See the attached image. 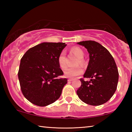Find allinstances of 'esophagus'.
<instances>
[{
  "mask_svg": "<svg viewBox=\"0 0 132 132\" xmlns=\"http://www.w3.org/2000/svg\"><path fill=\"white\" fill-rule=\"evenodd\" d=\"M73 79H68V81H73Z\"/></svg>",
  "mask_w": 132,
  "mask_h": 132,
  "instance_id": "34e87169",
  "label": "esophagus"
}]
</instances>
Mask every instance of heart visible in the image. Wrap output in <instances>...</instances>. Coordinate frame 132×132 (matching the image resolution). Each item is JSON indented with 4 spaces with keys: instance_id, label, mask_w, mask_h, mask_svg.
Wrapping results in <instances>:
<instances>
[{
    "instance_id": "heart-1",
    "label": "heart",
    "mask_w": 132,
    "mask_h": 132,
    "mask_svg": "<svg viewBox=\"0 0 132 132\" xmlns=\"http://www.w3.org/2000/svg\"><path fill=\"white\" fill-rule=\"evenodd\" d=\"M70 52L74 54L76 56H77V60L75 62V65L80 64L81 66H84V61L83 59L84 53L81 48L79 47H73L70 49ZM57 63L59 64V68L62 70H64L68 68V62H67V57L66 55V53L64 51L59 53V56L57 57ZM83 70L80 68V66H76L75 68H69L64 72V76L66 77L73 78L75 77L78 76L80 75H81Z\"/></svg>"
}]
</instances>
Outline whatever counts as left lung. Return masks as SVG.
<instances>
[{"mask_svg": "<svg viewBox=\"0 0 132 132\" xmlns=\"http://www.w3.org/2000/svg\"><path fill=\"white\" fill-rule=\"evenodd\" d=\"M77 44L84 46L90 54L84 77L91 80L80 79L81 85L77 94L87 104L100 105L109 101L117 90L119 79L117 64L110 52L98 42L85 41Z\"/></svg>", "mask_w": 132, "mask_h": 132, "instance_id": "1", "label": "left lung"}]
</instances>
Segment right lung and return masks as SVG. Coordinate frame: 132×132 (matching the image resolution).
<instances>
[{"label":"right lung","mask_w":132,"mask_h":132,"mask_svg":"<svg viewBox=\"0 0 132 132\" xmlns=\"http://www.w3.org/2000/svg\"><path fill=\"white\" fill-rule=\"evenodd\" d=\"M63 42H43L31 48L22 57L18 72L23 95L39 106L52 104L60 97L68 82L57 63Z\"/></svg>","instance_id":"add662e5"}]
</instances>
